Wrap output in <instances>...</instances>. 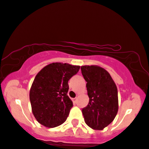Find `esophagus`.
Here are the masks:
<instances>
[{"instance_id":"1","label":"esophagus","mask_w":149,"mask_h":149,"mask_svg":"<svg viewBox=\"0 0 149 149\" xmlns=\"http://www.w3.org/2000/svg\"><path fill=\"white\" fill-rule=\"evenodd\" d=\"M72 100V101H73V102H74V103H75V102H76L77 98H73Z\"/></svg>"}]
</instances>
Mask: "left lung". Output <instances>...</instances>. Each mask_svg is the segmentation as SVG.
I'll return each instance as SVG.
<instances>
[{
  "label": "left lung",
  "mask_w": 149,
  "mask_h": 149,
  "mask_svg": "<svg viewBox=\"0 0 149 149\" xmlns=\"http://www.w3.org/2000/svg\"><path fill=\"white\" fill-rule=\"evenodd\" d=\"M81 70L89 97L88 104L81 110L85 123L92 129L102 130L113 121L118 111L116 84L101 67L84 65Z\"/></svg>",
  "instance_id": "left-lung-1"
}]
</instances>
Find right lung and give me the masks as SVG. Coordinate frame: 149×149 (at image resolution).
<instances>
[{"label":"right lung","mask_w":149,"mask_h":149,"mask_svg":"<svg viewBox=\"0 0 149 149\" xmlns=\"http://www.w3.org/2000/svg\"><path fill=\"white\" fill-rule=\"evenodd\" d=\"M79 65L53 63L42 69L36 75L30 91L33 116L47 127H54L66 121L73 107L68 96V81L76 74Z\"/></svg>","instance_id":"add662e5"}]
</instances>
